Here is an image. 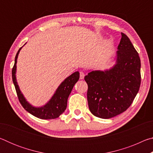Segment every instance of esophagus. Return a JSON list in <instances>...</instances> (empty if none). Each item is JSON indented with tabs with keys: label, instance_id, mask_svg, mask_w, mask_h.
I'll list each match as a JSON object with an SVG mask.
<instances>
[{
	"label": "esophagus",
	"instance_id": "34e87169",
	"mask_svg": "<svg viewBox=\"0 0 153 153\" xmlns=\"http://www.w3.org/2000/svg\"><path fill=\"white\" fill-rule=\"evenodd\" d=\"M84 76H85V74L83 73V72H80L79 73V77H80V79H83L84 78Z\"/></svg>",
	"mask_w": 153,
	"mask_h": 153
}]
</instances>
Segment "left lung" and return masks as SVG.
<instances>
[{
	"label": "left lung",
	"mask_w": 153,
	"mask_h": 153,
	"mask_svg": "<svg viewBox=\"0 0 153 153\" xmlns=\"http://www.w3.org/2000/svg\"><path fill=\"white\" fill-rule=\"evenodd\" d=\"M121 34L113 66L104 71L90 69L84 77L89 109L99 118L109 119L126 111L140 86V59L128 36Z\"/></svg>",
	"instance_id": "8db88e82"
}]
</instances>
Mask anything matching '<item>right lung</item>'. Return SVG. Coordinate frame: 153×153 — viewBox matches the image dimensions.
Returning <instances> with one entry per match:
<instances>
[{"mask_svg":"<svg viewBox=\"0 0 153 153\" xmlns=\"http://www.w3.org/2000/svg\"><path fill=\"white\" fill-rule=\"evenodd\" d=\"M22 47L19 48L15 56V64L12 70L13 82L20 103L28 113L38 118L42 119V120H51V119L59 117V115L66 109L69 96L70 94L74 85L79 80V71L74 72V74L67 77L66 79H65L56 88L51 99L45 105L41 106V107H35L27 101L24 95L21 91L17 81L16 72L17 58Z\"/></svg>","mask_w":153,"mask_h":153,"instance_id":"right-lung-1","label":"right lung"}]
</instances>
